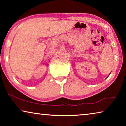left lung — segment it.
I'll use <instances>...</instances> for the list:
<instances>
[{
  "label": "left lung",
  "mask_w": 126,
  "mask_h": 126,
  "mask_svg": "<svg viewBox=\"0 0 126 126\" xmlns=\"http://www.w3.org/2000/svg\"><path fill=\"white\" fill-rule=\"evenodd\" d=\"M109 75H110V74H109Z\"/></svg>",
  "instance_id": "8db88e82"
}]
</instances>
